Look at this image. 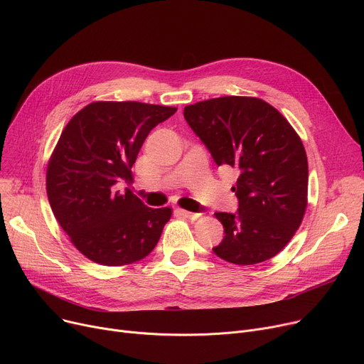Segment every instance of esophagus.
<instances>
[{"mask_svg":"<svg viewBox=\"0 0 364 364\" xmlns=\"http://www.w3.org/2000/svg\"><path fill=\"white\" fill-rule=\"evenodd\" d=\"M178 214L183 215L184 218H188V220H198L199 218V214L188 213V211H184V209H178Z\"/></svg>","mask_w":364,"mask_h":364,"instance_id":"obj_1","label":"esophagus"}]
</instances>
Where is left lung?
<instances>
[{
	"label": "left lung",
	"instance_id": "8db88e82",
	"mask_svg": "<svg viewBox=\"0 0 364 364\" xmlns=\"http://www.w3.org/2000/svg\"><path fill=\"white\" fill-rule=\"evenodd\" d=\"M184 118L218 166L239 171V209L215 213L225 236L213 251L237 265L273 258L307 209L309 162L296 131L272 105L240 95L186 106Z\"/></svg>",
	"mask_w": 364,
	"mask_h": 364
}]
</instances>
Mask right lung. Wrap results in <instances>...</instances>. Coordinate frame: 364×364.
I'll return each instance as SVG.
<instances>
[{
  "label": "right lung",
  "mask_w": 364,
  "mask_h": 364,
  "mask_svg": "<svg viewBox=\"0 0 364 364\" xmlns=\"http://www.w3.org/2000/svg\"><path fill=\"white\" fill-rule=\"evenodd\" d=\"M177 107L140 102H94L68 122L47 166L53 214L82 255L102 265H128L156 246L171 208H149L131 190V168L158 124Z\"/></svg>",
  "instance_id": "right-lung-1"
}]
</instances>
